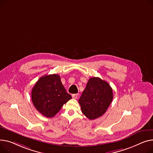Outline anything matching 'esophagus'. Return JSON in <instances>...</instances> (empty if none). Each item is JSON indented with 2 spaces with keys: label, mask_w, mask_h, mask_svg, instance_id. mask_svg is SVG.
<instances>
[{
  "label": "esophagus",
  "mask_w": 153,
  "mask_h": 153,
  "mask_svg": "<svg viewBox=\"0 0 153 153\" xmlns=\"http://www.w3.org/2000/svg\"><path fill=\"white\" fill-rule=\"evenodd\" d=\"M72 97H73V98L77 99V97H78V94H73L72 95Z\"/></svg>",
  "instance_id": "obj_1"
}]
</instances>
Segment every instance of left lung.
Listing matches in <instances>:
<instances>
[{
	"instance_id": "left-lung-1",
	"label": "left lung",
	"mask_w": 153,
	"mask_h": 153,
	"mask_svg": "<svg viewBox=\"0 0 153 153\" xmlns=\"http://www.w3.org/2000/svg\"><path fill=\"white\" fill-rule=\"evenodd\" d=\"M113 98V90L107 82L99 77H91L79 103L82 113L90 120H94L105 113Z\"/></svg>"
}]
</instances>
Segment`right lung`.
I'll return each mask as SVG.
<instances>
[{
  "instance_id": "right-lung-1",
  "label": "right lung",
  "mask_w": 153,
  "mask_h": 153,
  "mask_svg": "<svg viewBox=\"0 0 153 153\" xmlns=\"http://www.w3.org/2000/svg\"><path fill=\"white\" fill-rule=\"evenodd\" d=\"M31 98L39 113L50 118L54 117L72 97L67 93L59 76L53 74L39 78L32 89Z\"/></svg>"
}]
</instances>
